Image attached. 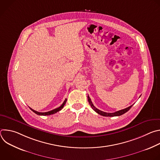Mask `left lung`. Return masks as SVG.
I'll list each match as a JSON object with an SVG mask.
<instances>
[{
    "instance_id": "obj_1",
    "label": "left lung",
    "mask_w": 160,
    "mask_h": 160,
    "mask_svg": "<svg viewBox=\"0 0 160 160\" xmlns=\"http://www.w3.org/2000/svg\"><path fill=\"white\" fill-rule=\"evenodd\" d=\"M87 98H88V102H89V104H90L91 108H92L96 112H98V114H99V115H102V116H104V117H117V116L122 115H123L124 113H125L126 112H127V111L132 108V106H129V107H128V108H125V109H122V110L116 111V112H112V113H111V112H106L102 111L98 109V108H96L93 105V104H92V101H91V99H90V97L88 96H88H87Z\"/></svg>"
}]
</instances>
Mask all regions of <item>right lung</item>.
Returning <instances> with one entry per match:
<instances>
[{"mask_svg": "<svg viewBox=\"0 0 160 160\" xmlns=\"http://www.w3.org/2000/svg\"><path fill=\"white\" fill-rule=\"evenodd\" d=\"M66 101H67V99H66L65 100H64V101L63 102V103L59 107V108H56V109H52V110H51V111H48V112H38V111H35L34 109H32L31 108H30V109L32 111H33L35 113H36L37 115H41V116H46V115H52V114H54V113H56V112H58V111H59L60 110H61L62 108H63V107H64V106L65 105V104H66Z\"/></svg>", "mask_w": 160, "mask_h": 160, "instance_id": "1", "label": "right lung"}]
</instances>
